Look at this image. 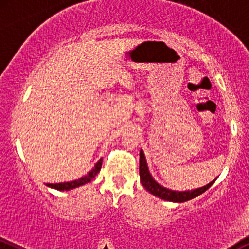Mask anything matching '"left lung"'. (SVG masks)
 Masks as SVG:
<instances>
[{"instance_id":"obj_1","label":"left lung","mask_w":249,"mask_h":249,"mask_svg":"<svg viewBox=\"0 0 249 249\" xmlns=\"http://www.w3.org/2000/svg\"><path fill=\"white\" fill-rule=\"evenodd\" d=\"M141 158H139V176H141V183L143 184V187L149 191L152 195L157 196V197L162 198V200L170 201V202H185L189 201L191 198L197 197L198 195L203 194L204 191L208 190L213 185V183L215 182V179L213 182H210L209 184L204 185V187L200 188V189H195L191 191H174L169 190L166 188L162 187V185L158 184L151 177V175L149 173V169H147L145 157H144V152L141 150Z\"/></svg>"}]
</instances>
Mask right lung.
Segmentation results:
<instances>
[{
    "label": "right lung",
    "mask_w": 249,
    "mask_h": 249,
    "mask_svg": "<svg viewBox=\"0 0 249 249\" xmlns=\"http://www.w3.org/2000/svg\"><path fill=\"white\" fill-rule=\"evenodd\" d=\"M102 162H103V160H99V162L94 165V168L92 169V170L89 171L86 176L81 177V178L75 179V181H72V182L55 183V184H51V183H48L47 185L48 187L54 188V189H58V190H70V189H73V188H78V187H80V185L86 184V183L91 182L92 179L97 176V174L99 173L100 168H102Z\"/></svg>",
    "instance_id": "add662e5"
}]
</instances>
